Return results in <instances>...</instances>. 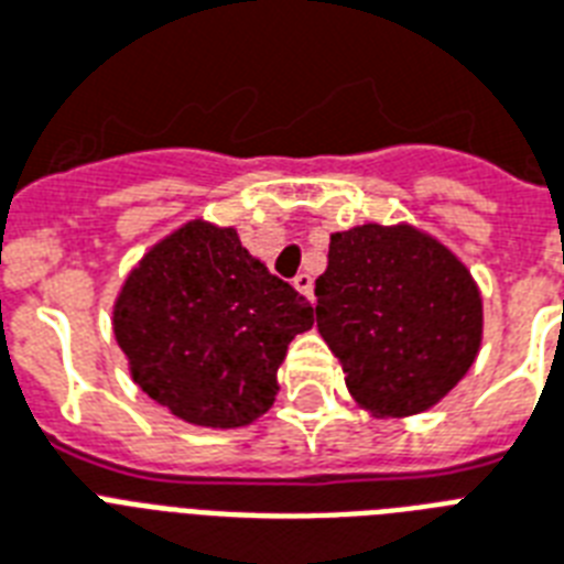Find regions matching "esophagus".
Masks as SVG:
<instances>
[{
  "instance_id": "esophagus-1",
  "label": "esophagus",
  "mask_w": 564,
  "mask_h": 564,
  "mask_svg": "<svg viewBox=\"0 0 564 564\" xmlns=\"http://www.w3.org/2000/svg\"><path fill=\"white\" fill-rule=\"evenodd\" d=\"M295 290L299 292H304V295H307V299H313V278H310L307 272H301V274H295Z\"/></svg>"
}]
</instances>
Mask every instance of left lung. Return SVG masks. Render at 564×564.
<instances>
[{
  "label": "left lung",
  "mask_w": 564,
  "mask_h": 564,
  "mask_svg": "<svg viewBox=\"0 0 564 564\" xmlns=\"http://www.w3.org/2000/svg\"><path fill=\"white\" fill-rule=\"evenodd\" d=\"M316 299L318 334L357 403L380 419L433 406L480 351L477 283L442 242L410 225L334 234Z\"/></svg>",
  "instance_id": "left-lung-1"
}]
</instances>
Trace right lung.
<instances>
[{
	"label": "right lung",
	"instance_id": "right-lung-1",
	"mask_svg": "<svg viewBox=\"0 0 564 564\" xmlns=\"http://www.w3.org/2000/svg\"><path fill=\"white\" fill-rule=\"evenodd\" d=\"M313 327L310 301L234 228L189 221L128 274L113 330L152 401L202 427H242L278 394V366Z\"/></svg>",
	"mask_w": 564,
	"mask_h": 564
}]
</instances>
